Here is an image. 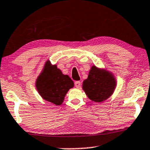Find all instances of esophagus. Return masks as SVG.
<instances>
[{
	"label": "esophagus",
	"mask_w": 150,
	"mask_h": 150,
	"mask_svg": "<svg viewBox=\"0 0 150 150\" xmlns=\"http://www.w3.org/2000/svg\"><path fill=\"white\" fill-rule=\"evenodd\" d=\"M80 85H81V82L79 81H76L75 82V87H77V88L80 87Z\"/></svg>",
	"instance_id": "1"
}]
</instances>
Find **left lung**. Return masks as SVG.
Listing matches in <instances>:
<instances>
[{"mask_svg":"<svg viewBox=\"0 0 150 150\" xmlns=\"http://www.w3.org/2000/svg\"><path fill=\"white\" fill-rule=\"evenodd\" d=\"M116 87V80L112 73L92 66L88 78L83 81L82 88L92 101H105L113 93Z\"/></svg>","mask_w":150,"mask_h":150,"instance_id":"1","label":"left lung"}]
</instances>
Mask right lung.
<instances>
[{
	"label": "right lung",
	"instance_id": "add662e5",
	"mask_svg": "<svg viewBox=\"0 0 150 150\" xmlns=\"http://www.w3.org/2000/svg\"><path fill=\"white\" fill-rule=\"evenodd\" d=\"M35 86L43 100L61 105L69 89L74 86V83L69 75L62 73L56 64L52 65L47 60L36 80Z\"/></svg>",
	"mask_w": 150,
	"mask_h": 150
}]
</instances>
